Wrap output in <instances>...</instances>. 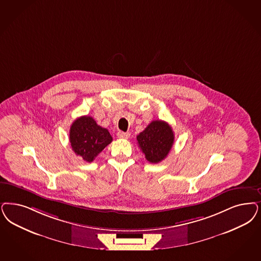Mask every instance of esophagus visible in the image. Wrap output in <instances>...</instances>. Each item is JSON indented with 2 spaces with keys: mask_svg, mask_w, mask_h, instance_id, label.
Segmentation results:
<instances>
[{
  "mask_svg": "<svg viewBox=\"0 0 261 261\" xmlns=\"http://www.w3.org/2000/svg\"><path fill=\"white\" fill-rule=\"evenodd\" d=\"M117 137L120 139H128L130 137V133L129 132H117Z\"/></svg>",
  "mask_w": 261,
  "mask_h": 261,
  "instance_id": "obj_1",
  "label": "esophagus"
}]
</instances>
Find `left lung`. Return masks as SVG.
Here are the masks:
<instances>
[{
	"label": "left lung",
	"mask_w": 261,
	"mask_h": 261,
	"mask_svg": "<svg viewBox=\"0 0 261 261\" xmlns=\"http://www.w3.org/2000/svg\"><path fill=\"white\" fill-rule=\"evenodd\" d=\"M140 148L148 162L157 164L164 160L172 147L174 134L169 123L153 120L137 136Z\"/></svg>",
	"instance_id": "left-lung-1"
}]
</instances>
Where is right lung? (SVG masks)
<instances>
[{
	"label": "right lung",
	"mask_w": 261,
	"mask_h": 261,
	"mask_svg": "<svg viewBox=\"0 0 261 261\" xmlns=\"http://www.w3.org/2000/svg\"><path fill=\"white\" fill-rule=\"evenodd\" d=\"M69 141L75 154L90 163L111 144L113 138L108 130L98 125L92 117L83 116L72 123Z\"/></svg>",
	"instance_id": "right-lung-1"
}]
</instances>
